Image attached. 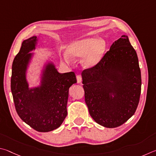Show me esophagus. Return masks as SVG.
Masks as SVG:
<instances>
[{"mask_svg": "<svg viewBox=\"0 0 156 156\" xmlns=\"http://www.w3.org/2000/svg\"><path fill=\"white\" fill-rule=\"evenodd\" d=\"M76 81H77V83H81V81H82V76H81V75H76Z\"/></svg>", "mask_w": 156, "mask_h": 156, "instance_id": "obj_1", "label": "esophagus"}]
</instances>
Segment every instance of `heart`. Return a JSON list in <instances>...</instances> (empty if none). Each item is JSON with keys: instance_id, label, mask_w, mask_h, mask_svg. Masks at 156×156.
Returning a JSON list of instances; mask_svg holds the SVG:
<instances>
[{"instance_id": "b5f03b06", "label": "heart", "mask_w": 156, "mask_h": 156, "mask_svg": "<svg viewBox=\"0 0 156 156\" xmlns=\"http://www.w3.org/2000/svg\"><path fill=\"white\" fill-rule=\"evenodd\" d=\"M105 50L104 40L88 38L71 44L68 48V53L73 57H82L86 55L84 64L86 66L89 67L96 64L99 61Z\"/></svg>"}]
</instances>
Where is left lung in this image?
Wrapping results in <instances>:
<instances>
[{
    "instance_id": "8db88e82",
    "label": "left lung",
    "mask_w": 156,
    "mask_h": 156,
    "mask_svg": "<svg viewBox=\"0 0 156 156\" xmlns=\"http://www.w3.org/2000/svg\"><path fill=\"white\" fill-rule=\"evenodd\" d=\"M81 75L85 101L98 124L117 127L134 114L140 101L141 73L127 35L113 43L100 61Z\"/></svg>"
}]
</instances>
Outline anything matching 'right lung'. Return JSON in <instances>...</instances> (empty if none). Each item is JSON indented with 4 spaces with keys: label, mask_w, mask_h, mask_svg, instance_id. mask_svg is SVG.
<instances>
[{
    "label": "right lung",
    "mask_w": 156,
    "mask_h": 156,
    "mask_svg": "<svg viewBox=\"0 0 156 156\" xmlns=\"http://www.w3.org/2000/svg\"><path fill=\"white\" fill-rule=\"evenodd\" d=\"M36 36L23 41L12 64L11 90L20 118L33 129L48 132L58 128L67 116L68 90L76 83L74 72L59 73L53 65L46 66L40 88L29 90L25 70L35 48Z\"/></svg>",
    "instance_id": "obj_1"
}]
</instances>
